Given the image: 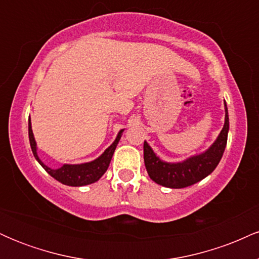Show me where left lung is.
Returning <instances> with one entry per match:
<instances>
[{
	"label": "left lung",
	"mask_w": 259,
	"mask_h": 259,
	"mask_svg": "<svg viewBox=\"0 0 259 259\" xmlns=\"http://www.w3.org/2000/svg\"><path fill=\"white\" fill-rule=\"evenodd\" d=\"M225 123L213 145L203 153L196 154L179 163L163 162L156 156L146 141L144 142V159L147 173L154 183L170 189H183L208 177L221 162L228 141L229 115L225 103Z\"/></svg>",
	"instance_id": "obj_1"
}]
</instances>
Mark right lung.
<instances>
[{"label": "right lung", "instance_id": "add662e5", "mask_svg": "<svg viewBox=\"0 0 259 259\" xmlns=\"http://www.w3.org/2000/svg\"><path fill=\"white\" fill-rule=\"evenodd\" d=\"M123 132L124 129H121L120 132L118 133L117 138H115L114 142H113L111 146L107 148L99 158L92 160V162L81 163V164H63L61 168L52 169L47 167L46 164H44L42 160L38 158L36 141H35L34 139V134H32L31 129V121L30 118H29V141H30V147L32 153H34V157L36 158L37 162L40 163L41 167L51 175L52 178H55V179L58 180L59 183L68 186H85L89 185V184L96 183V181L106 173L107 169H108L112 156L113 153H114L115 147H117L118 142H119Z\"/></svg>", "mask_w": 259, "mask_h": 259}]
</instances>
